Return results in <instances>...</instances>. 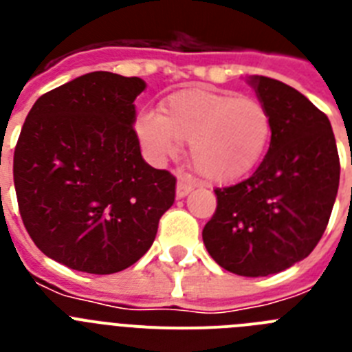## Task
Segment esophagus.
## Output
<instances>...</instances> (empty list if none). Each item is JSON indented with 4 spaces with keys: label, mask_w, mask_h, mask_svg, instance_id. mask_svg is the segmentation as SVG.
Instances as JSON below:
<instances>
[{
    "label": "esophagus",
    "mask_w": 352,
    "mask_h": 352,
    "mask_svg": "<svg viewBox=\"0 0 352 352\" xmlns=\"http://www.w3.org/2000/svg\"><path fill=\"white\" fill-rule=\"evenodd\" d=\"M192 190H194V183H190L188 179H185V178L178 179V185H176V195H178L179 199L185 197V195H188Z\"/></svg>",
    "instance_id": "esophagus-1"
}]
</instances>
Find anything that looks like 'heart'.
<instances>
[{
    "mask_svg": "<svg viewBox=\"0 0 352 352\" xmlns=\"http://www.w3.org/2000/svg\"><path fill=\"white\" fill-rule=\"evenodd\" d=\"M135 132L157 160L190 144L195 169L211 182H232L257 167L268 151L272 114L256 98L234 91L194 88L174 93L155 111L135 118Z\"/></svg>",
    "mask_w": 352,
    "mask_h": 352,
    "instance_id": "b5f03b06",
    "label": "heart"
}]
</instances>
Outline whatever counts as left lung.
<instances>
[{"label":"left lung","instance_id":"obj_1","mask_svg":"<svg viewBox=\"0 0 352 352\" xmlns=\"http://www.w3.org/2000/svg\"><path fill=\"white\" fill-rule=\"evenodd\" d=\"M250 84L272 114L270 149L250 178L214 188L217 210L203 241L227 272L268 276L305 259L322 238L340 160L328 116L307 96L264 76Z\"/></svg>","mask_w":352,"mask_h":352}]
</instances>
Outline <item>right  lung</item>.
Here are the masks:
<instances>
[{
    "label": "right lung",
    "instance_id": "add662e5",
    "mask_svg": "<svg viewBox=\"0 0 352 352\" xmlns=\"http://www.w3.org/2000/svg\"><path fill=\"white\" fill-rule=\"evenodd\" d=\"M139 77L91 72L42 95L14 151L28 234L51 259L109 275L138 263L174 203L176 178L153 169L133 130Z\"/></svg>",
    "mask_w": 352,
    "mask_h": 352
}]
</instances>
